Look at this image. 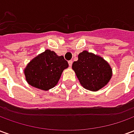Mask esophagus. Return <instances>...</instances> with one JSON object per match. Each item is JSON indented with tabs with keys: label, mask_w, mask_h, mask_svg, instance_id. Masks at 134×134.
I'll use <instances>...</instances> for the list:
<instances>
[{
	"label": "esophagus",
	"mask_w": 134,
	"mask_h": 134,
	"mask_svg": "<svg viewBox=\"0 0 134 134\" xmlns=\"http://www.w3.org/2000/svg\"><path fill=\"white\" fill-rule=\"evenodd\" d=\"M68 63H69V66H70V67H72V60H70V61L68 62Z\"/></svg>",
	"instance_id": "obj_1"
}]
</instances>
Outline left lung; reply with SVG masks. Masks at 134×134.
I'll use <instances>...</instances> for the list:
<instances>
[{"mask_svg":"<svg viewBox=\"0 0 134 134\" xmlns=\"http://www.w3.org/2000/svg\"><path fill=\"white\" fill-rule=\"evenodd\" d=\"M72 70L82 87L98 91L105 86L112 77V69L103 57L87 51L78 55V60L73 62Z\"/></svg>","mask_w":134,"mask_h":134,"instance_id":"1","label":"left lung"}]
</instances>
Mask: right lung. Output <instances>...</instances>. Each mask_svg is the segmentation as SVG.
Here are the masks:
<instances>
[{
  "instance_id": "add662e5",
  "label": "right lung",
  "mask_w": 134,
  "mask_h": 134,
  "mask_svg": "<svg viewBox=\"0 0 134 134\" xmlns=\"http://www.w3.org/2000/svg\"><path fill=\"white\" fill-rule=\"evenodd\" d=\"M69 66L63 56L47 49L27 64L24 70L29 84L40 90H48L57 84L62 73Z\"/></svg>"
}]
</instances>
